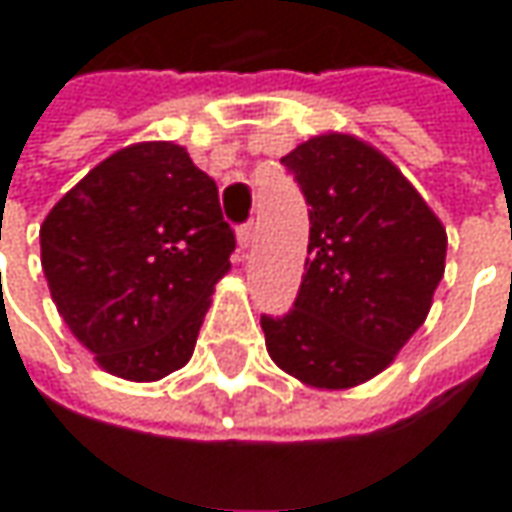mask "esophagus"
<instances>
[{
	"mask_svg": "<svg viewBox=\"0 0 512 512\" xmlns=\"http://www.w3.org/2000/svg\"><path fill=\"white\" fill-rule=\"evenodd\" d=\"M236 239H239V247H242V250H247V247H250V239H253V225H250V222H245V225L236 227Z\"/></svg>",
	"mask_w": 512,
	"mask_h": 512,
	"instance_id": "1",
	"label": "esophagus"
}]
</instances>
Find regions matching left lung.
<instances>
[{
    "mask_svg": "<svg viewBox=\"0 0 512 512\" xmlns=\"http://www.w3.org/2000/svg\"><path fill=\"white\" fill-rule=\"evenodd\" d=\"M282 165L310 205V242L293 307L262 316L267 353L313 387L362 384L427 319L447 233L402 170L353 136H313Z\"/></svg>",
    "mask_w": 512,
    "mask_h": 512,
    "instance_id": "1",
    "label": "left lung"
}]
</instances>
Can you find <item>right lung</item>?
<instances>
[{"label": "right lung", "mask_w": 512, "mask_h": 512, "mask_svg": "<svg viewBox=\"0 0 512 512\" xmlns=\"http://www.w3.org/2000/svg\"><path fill=\"white\" fill-rule=\"evenodd\" d=\"M39 242L70 333L130 382L187 364L236 250L216 182L173 142L108 156L53 205Z\"/></svg>", "instance_id": "obj_1"}]
</instances>
